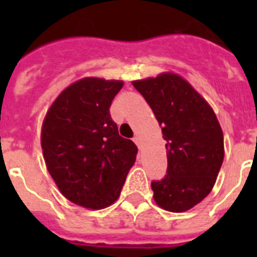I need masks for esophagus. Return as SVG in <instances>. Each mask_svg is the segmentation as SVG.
Wrapping results in <instances>:
<instances>
[{
	"instance_id": "esophagus-1",
	"label": "esophagus",
	"mask_w": 257,
	"mask_h": 257,
	"mask_svg": "<svg viewBox=\"0 0 257 257\" xmlns=\"http://www.w3.org/2000/svg\"><path fill=\"white\" fill-rule=\"evenodd\" d=\"M133 141L136 143V145L139 147V148H141V144H140V139L139 137H133Z\"/></svg>"
}]
</instances>
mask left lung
<instances>
[{"instance_id": "left-lung-1", "label": "left lung", "mask_w": 257, "mask_h": 257, "mask_svg": "<svg viewBox=\"0 0 257 257\" xmlns=\"http://www.w3.org/2000/svg\"><path fill=\"white\" fill-rule=\"evenodd\" d=\"M152 108L167 141V176L153 181V199L169 212H185L215 185L224 160V136L207 100L172 72L132 81Z\"/></svg>"}]
</instances>
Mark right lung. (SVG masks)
<instances>
[{"label":"right lung","instance_id":"obj_1","mask_svg":"<svg viewBox=\"0 0 257 257\" xmlns=\"http://www.w3.org/2000/svg\"><path fill=\"white\" fill-rule=\"evenodd\" d=\"M124 82L85 77L52 102L41 128L46 169L62 195L88 209L118 197L136 161L137 147L118 135L109 106Z\"/></svg>","mask_w":257,"mask_h":257}]
</instances>
